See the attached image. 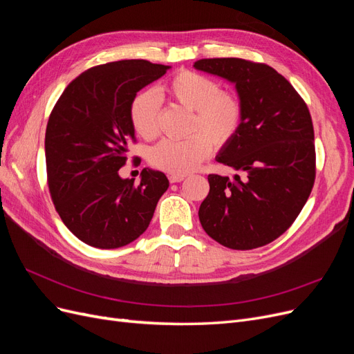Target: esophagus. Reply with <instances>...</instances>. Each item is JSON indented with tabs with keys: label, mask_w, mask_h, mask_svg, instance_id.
I'll return each mask as SVG.
<instances>
[{
	"label": "esophagus",
	"mask_w": 354,
	"mask_h": 354,
	"mask_svg": "<svg viewBox=\"0 0 354 354\" xmlns=\"http://www.w3.org/2000/svg\"><path fill=\"white\" fill-rule=\"evenodd\" d=\"M168 180H169V183H180V181H183V180H185V176L171 174V176L168 177Z\"/></svg>",
	"instance_id": "34e87169"
}]
</instances>
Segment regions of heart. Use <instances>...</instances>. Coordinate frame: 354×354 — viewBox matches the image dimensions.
Returning <instances> with one entry per match:
<instances>
[{"mask_svg": "<svg viewBox=\"0 0 354 354\" xmlns=\"http://www.w3.org/2000/svg\"><path fill=\"white\" fill-rule=\"evenodd\" d=\"M167 97L192 111L190 137L164 140L149 155L152 167L169 174L185 176L199 168L212 153V146L223 149L238 137L245 120V106L236 93L221 90L220 84L195 71H180L164 87ZM160 103L152 91L137 94L130 106L134 131L152 140L159 134Z\"/></svg>", "mask_w": 354, "mask_h": 354, "instance_id": "obj_1", "label": "heart"}]
</instances>
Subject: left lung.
I'll return each mask as SVG.
<instances>
[{"label":"left lung","instance_id":"8db88e82","mask_svg":"<svg viewBox=\"0 0 354 354\" xmlns=\"http://www.w3.org/2000/svg\"><path fill=\"white\" fill-rule=\"evenodd\" d=\"M194 66L234 82L245 106L238 137L217 156L245 178L208 176L201 224L208 236L230 250L259 248L291 227L312 194V116L289 81L264 63L221 57L201 59Z\"/></svg>","mask_w":354,"mask_h":354}]
</instances>
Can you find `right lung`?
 Returning a JSON list of instances; mask_svg holds the SVG:
<instances>
[{"mask_svg":"<svg viewBox=\"0 0 354 354\" xmlns=\"http://www.w3.org/2000/svg\"><path fill=\"white\" fill-rule=\"evenodd\" d=\"M167 69L147 60L90 68L68 85L50 113V196L65 226L84 243L112 250L137 239L169 186L160 171L145 168L140 185L118 174L127 162L128 146L136 143L131 102Z\"/></svg>","mask_w":354,"mask_h":354,"instance_id":"add662e5","label":"right lung"}]
</instances>
